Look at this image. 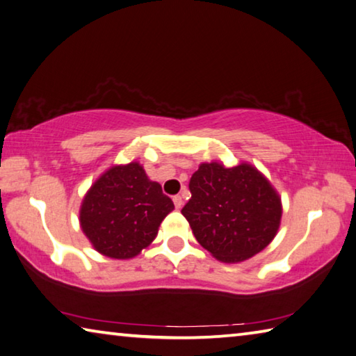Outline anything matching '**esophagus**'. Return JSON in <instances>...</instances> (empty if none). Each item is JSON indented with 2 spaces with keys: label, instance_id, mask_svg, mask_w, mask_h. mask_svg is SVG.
<instances>
[{
  "label": "esophagus",
  "instance_id": "34e87169",
  "mask_svg": "<svg viewBox=\"0 0 356 356\" xmlns=\"http://www.w3.org/2000/svg\"><path fill=\"white\" fill-rule=\"evenodd\" d=\"M172 200H174V205H176V209H177V210L182 209V205H184V199H182V196H180V195L174 196V197H172Z\"/></svg>",
  "mask_w": 356,
  "mask_h": 356
}]
</instances>
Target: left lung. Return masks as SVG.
Wrapping results in <instances>:
<instances>
[{"label": "left lung", "instance_id": "left-lung-1", "mask_svg": "<svg viewBox=\"0 0 356 356\" xmlns=\"http://www.w3.org/2000/svg\"><path fill=\"white\" fill-rule=\"evenodd\" d=\"M191 199L182 209L199 244L225 263L254 257L273 241L282 204L254 166L202 163L190 179Z\"/></svg>", "mask_w": 356, "mask_h": 356}]
</instances>
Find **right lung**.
Segmentation results:
<instances>
[{"mask_svg": "<svg viewBox=\"0 0 356 356\" xmlns=\"http://www.w3.org/2000/svg\"><path fill=\"white\" fill-rule=\"evenodd\" d=\"M172 200L138 163L113 166L83 197L81 227L99 254L126 260L138 255L172 211Z\"/></svg>", "mask_w": 356, "mask_h": 356, "instance_id": "1", "label": "right lung"}]
</instances>
